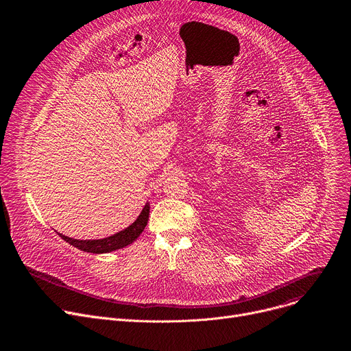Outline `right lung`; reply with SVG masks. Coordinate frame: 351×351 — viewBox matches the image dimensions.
I'll use <instances>...</instances> for the list:
<instances>
[{"label":"right lung","instance_id":"obj_1","mask_svg":"<svg viewBox=\"0 0 351 351\" xmlns=\"http://www.w3.org/2000/svg\"><path fill=\"white\" fill-rule=\"evenodd\" d=\"M148 215H149V204L145 203V206L141 210L140 215L137 217V219L132 225H129L123 230H121V232H118L115 234H111L108 237H104V239L79 240V239L68 237V236H65L62 233H58V234L66 243H69L71 245L82 250V252L93 253V254H106V253L115 252V250H119V248H123V247L132 244L141 234L144 228L147 226Z\"/></svg>","mask_w":351,"mask_h":351}]
</instances>
